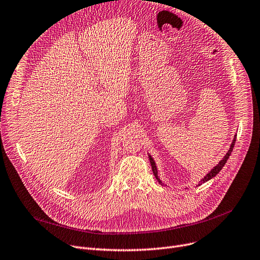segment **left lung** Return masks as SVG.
<instances>
[{
	"label": "left lung",
	"instance_id": "1",
	"mask_svg": "<svg viewBox=\"0 0 260 260\" xmlns=\"http://www.w3.org/2000/svg\"><path fill=\"white\" fill-rule=\"evenodd\" d=\"M235 142H236V135H235L234 141H233V143H232V145H231V147H230V149H229L228 153L224 155L223 159H221L220 162H219V164H218L217 166H215V167L211 170V172H208V174L204 177V179H202V180H201V183H200L199 185H201L202 183H205V182H206V181H208V180H211V179H212V178H214L217 174H219V171L222 169V167H223V166L225 165L226 160L229 159V157H230V155H231V153H232V151H233V148H234ZM149 160H150V164H151V167H152L153 175L155 176V179H156L160 184H162V182H160V180H159V179H158V177H157V169H156V166H155L154 160H153V158H152L150 155H149Z\"/></svg>",
	"mask_w": 260,
	"mask_h": 260
}]
</instances>
